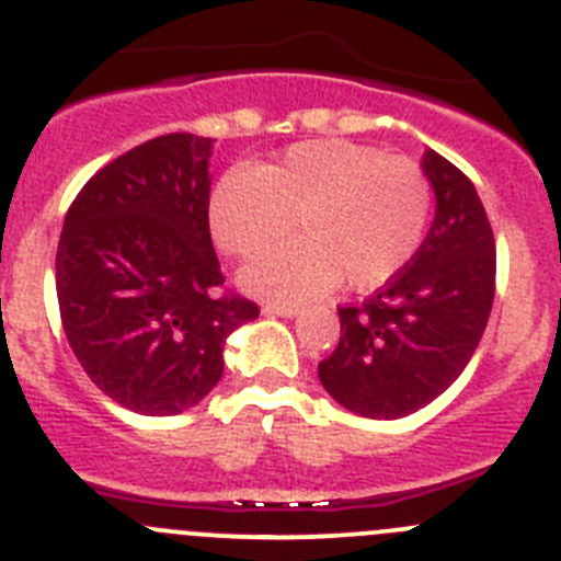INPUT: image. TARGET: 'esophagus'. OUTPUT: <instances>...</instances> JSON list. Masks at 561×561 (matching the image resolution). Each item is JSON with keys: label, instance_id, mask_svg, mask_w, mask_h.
Segmentation results:
<instances>
[{"label": "esophagus", "instance_id": "34e87169", "mask_svg": "<svg viewBox=\"0 0 561 561\" xmlns=\"http://www.w3.org/2000/svg\"><path fill=\"white\" fill-rule=\"evenodd\" d=\"M265 314H279V318H293V314H298V304H290V301H268L263 307Z\"/></svg>", "mask_w": 561, "mask_h": 561}]
</instances>
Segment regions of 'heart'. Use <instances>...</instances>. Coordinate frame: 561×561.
Wrapping results in <instances>:
<instances>
[{
    "instance_id": "obj_1",
    "label": "heart",
    "mask_w": 561,
    "mask_h": 561,
    "mask_svg": "<svg viewBox=\"0 0 561 561\" xmlns=\"http://www.w3.org/2000/svg\"><path fill=\"white\" fill-rule=\"evenodd\" d=\"M431 210V181L416 161L318 139L260 170L225 172L208 219L221 252L238 260L268 252L296 219L301 238L257 260L243 282L265 296H314L340 279L358 293L386 285L419 252Z\"/></svg>"
}]
</instances>
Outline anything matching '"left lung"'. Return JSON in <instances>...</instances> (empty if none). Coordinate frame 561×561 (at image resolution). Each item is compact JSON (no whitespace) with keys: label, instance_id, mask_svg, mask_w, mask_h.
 <instances>
[{"label":"left lung","instance_id":"8db88e82","mask_svg":"<svg viewBox=\"0 0 561 561\" xmlns=\"http://www.w3.org/2000/svg\"><path fill=\"white\" fill-rule=\"evenodd\" d=\"M436 219L411 263L356 307H340V345L318 364L323 389L367 419H400L458 380L496 293V241L477 188L436 150L422 159Z\"/></svg>","mask_w":561,"mask_h":561}]
</instances>
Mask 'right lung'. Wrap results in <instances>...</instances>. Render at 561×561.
<instances>
[{
	"instance_id": "1",
	"label": "right lung",
	"mask_w": 561,
	"mask_h": 561,
	"mask_svg": "<svg viewBox=\"0 0 561 561\" xmlns=\"http://www.w3.org/2000/svg\"><path fill=\"white\" fill-rule=\"evenodd\" d=\"M214 139L156 136L108 161L65 214L57 301L92 383L145 416L197 405L225 373V342L260 314L221 293L208 225Z\"/></svg>"
}]
</instances>
